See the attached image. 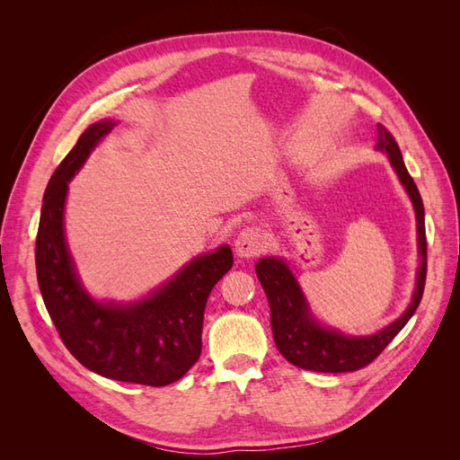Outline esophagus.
<instances>
[{
    "instance_id": "obj_1",
    "label": "esophagus",
    "mask_w": 460,
    "mask_h": 460,
    "mask_svg": "<svg viewBox=\"0 0 460 460\" xmlns=\"http://www.w3.org/2000/svg\"><path fill=\"white\" fill-rule=\"evenodd\" d=\"M264 247H267V240H264L262 232L255 226L243 228L238 234V238H235V242H234L235 255L242 257V259H249V257L259 255Z\"/></svg>"
}]
</instances>
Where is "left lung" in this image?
<instances>
[{
	"label": "left lung",
	"instance_id": "8db88e82",
	"mask_svg": "<svg viewBox=\"0 0 460 460\" xmlns=\"http://www.w3.org/2000/svg\"><path fill=\"white\" fill-rule=\"evenodd\" d=\"M376 149L385 151L387 159L395 169L401 184L405 186L416 213V234H419V253L420 269L416 274V289L412 301L395 323L380 330L374 336H343L341 332L324 328L318 324L309 311L303 291L291 274L288 264L278 257H264L255 264L259 282L267 294L270 305V326L274 333V343L291 365L314 372H353L370 365L378 357L387 343L405 328V324L419 309L428 267V245L424 226V205L420 191L411 178L405 163H402L401 149L395 137L385 127L378 124V146Z\"/></svg>",
	"mask_w": 460,
	"mask_h": 460
}]
</instances>
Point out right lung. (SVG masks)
Returning a JSON list of instances; mask_svg holds the SVG:
<instances>
[{
    "mask_svg": "<svg viewBox=\"0 0 460 460\" xmlns=\"http://www.w3.org/2000/svg\"><path fill=\"white\" fill-rule=\"evenodd\" d=\"M113 127V120L88 127L49 178L36 235L38 286L65 347L80 365L117 382L161 387L198 363L207 297L232 269L234 257L222 245L136 303H100L88 296L65 242L63 211L68 182Z\"/></svg>",
    "mask_w": 460,
    "mask_h": 460,
    "instance_id": "add662e5",
    "label": "right lung"
}]
</instances>
